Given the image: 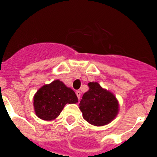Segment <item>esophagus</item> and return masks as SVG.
<instances>
[{
  "label": "esophagus",
  "mask_w": 157,
  "mask_h": 157,
  "mask_svg": "<svg viewBox=\"0 0 157 157\" xmlns=\"http://www.w3.org/2000/svg\"><path fill=\"white\" fill-rule=\"evenodd\" d=\"M76 96H77L78 99H80V98H81V91H79V90L76 91Z\"/></svg>",
  "instance_id": "34e87169"
}]
</instances>
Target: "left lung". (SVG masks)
<instances>
[{"instance_id": "8db88e82", "label": "left lung", "mask_w": 157, "mask_h": 157, "mask_svg": "<svg viewBox=\"0 0 157 157\" xmlns=\"http://www.w3.org/2000/svg\"><path fill=\"white\" fill-rule=\"evenodd\" d=\"M89 90L79 103L83 118L90 124L103 126L109 124L119 112V102L116 96L98 82H90Z\"/></svg>"}]
</instances>
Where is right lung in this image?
Listing matches in <instances>:
<instances>
[{
    "instance_id": "right-lung-1",
    "label": "right lung",
    "mask_w": 157,
    "mask_h": 157,
    "mask_svg": "<svg viewBox=\"0 0 157 157\" xmlns=\"http://www.w3.org/2000/svg\"><path fill=\"white\" fill-rule=\"evenodd\" d=\"M76 103L78 98L75 92L59 80L40 87L33 97L36 115L44 121L56 119L67 103Z\"/></svg>"
}]
</instances>
